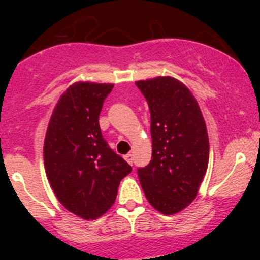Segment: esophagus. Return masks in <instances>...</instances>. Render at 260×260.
I'll return each mask as SVG.
<instances>
[{
  "label": "esophagus",
  "mask_w": 260,
  "mask_h": 260,
  "mask_svg": "<svg viewBox=\"0 0 260 260\" xmlns=\"http://www.w3.org/2000/svg\"><path fill=\"white\" fill-rule=\"evenodd\" d=\"M124 159H125V161H127L128 164H129V165H132V164H133V156H132V154H131V153L125 154V156H124Z\"/></svg>",
  "instance_id": "1"
}]
</instances>
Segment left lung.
I'll return each mask as SVG.
<instances>
[{
  "label": "left lung",
  "instance_id": "left-lung-1",
  "mask_svg": "<svg viewBox=\"0 0 260 260\" xmlns=\"http://www.w3.org/2000/svg\"><path fill=\"white\" fill-rule=\"evenodd\" d=\"M151 112L152 159L138 170L148 203L165 215L187 208L209 164V137L198 101L174 77L136 81Z\"/></svg>",
  "mask_w": 260,
  "mask_h": 260
}]
</instances>
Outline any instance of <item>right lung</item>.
Instances as JSON below:
<instances>
[{"label":"right lung","mask_w":260,"mask_h":260,"mask_svg":"<svg viewBox=\"0 0 260 260\" xmlns=\"http://www.w3.org/2000/svg\"><path fill=\"white\" fill-rule=\"evenodd\" d=\"M114 84L75 81L61 94L44 141V166L55 196L84 220L106 214L132 169L109 148L99 114Z\"/></svg>","instance_id":"right-lung-1"}]
</instances>
